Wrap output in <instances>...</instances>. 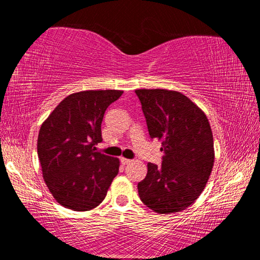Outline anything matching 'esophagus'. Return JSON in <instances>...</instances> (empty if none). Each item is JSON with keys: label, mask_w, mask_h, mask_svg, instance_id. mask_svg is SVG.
<instances>
[{"label": "esophagus", "mask_w": 260, "mask_h": 260, "mask_svg": "<svg viewBox=\"0 0 260 260\" xmlns=\"http://www.w3.org/2000/svg\"><path fill=\"white\" fill-rule=\"evenodd\" d=\"M120 161H121L122 165H127V164H129V162H131L132 160H131V159H127V158L121 157V158H120Z\"/></svg>", "instance_id": "1"}]
</instances>
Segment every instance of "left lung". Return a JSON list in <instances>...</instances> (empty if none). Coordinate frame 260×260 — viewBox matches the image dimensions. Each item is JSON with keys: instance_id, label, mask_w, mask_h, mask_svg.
Listing matches in <instances>:
<instances>
[{"instance_id": "1", "label": "left lung", "mask_w": 260, "mask_h": 260, "mask_svg": "<svg viewBox=\"0 0 260 260\" xmlns=\"http://www.w3.org/2000/svg\"><path fill=\"white\" fill-rule=\"evenodd\" d=\"M149 135L161 141V165L148 162L138 183L141 201L157 213L182 211L203 191L214 161L213 136L204 112L174 90L139 89Z\"/></svg>"}]
</instances>
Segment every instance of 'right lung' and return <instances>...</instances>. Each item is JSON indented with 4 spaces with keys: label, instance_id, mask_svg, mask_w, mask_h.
Returning <instances> with one entry per match:
<instances>
[{
    "label": "right lung",
    "instance_id": "add662e5",
    "mask_svg": "<svg viewBox=\"0 0 260 260\" xmlns=\"http://www.w3.org/2000/svg\"><path fill=\"white\" fill-rule=\"evenodd\" d=\"M122 90H85L69 95L43 122L38 156L43 179L64 208L89 211L107 196L119 159L96 151L105 110Z\"/></svg>",
    "mask_w": 260,
    "mask_h": 260
}]
</instances>
